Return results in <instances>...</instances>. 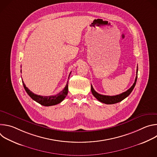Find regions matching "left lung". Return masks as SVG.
<instances>
[{
	"label": "left lung",
	"mask_w": 157,
	"mask_h": 157,
	"mask_svg": "<svg viewBox=\"0 0 157 157\" xmlns=\"http://www.w3.org/2000/svg\"><path fill=\"white\" fill-rule=\"evenodd\" d=\"M137 73H138V66H137V76L136 77V79H135V82L133 84V85L131 86V87L130 89H128L127 91H126L124 93H122V94H120L119 95H116V96H105V95H102V94H100L99 93H98L93 87V86L91 85V92L93 93V95L100 102L106 104H116L117 102H119L121 101H122V100H124L125 98H126L127 96H129V94L132 93V91H133V89L135 87L136 84V82H137Z\"/></svg>",
	"instance_id": "obj_1"
}]
</instances>
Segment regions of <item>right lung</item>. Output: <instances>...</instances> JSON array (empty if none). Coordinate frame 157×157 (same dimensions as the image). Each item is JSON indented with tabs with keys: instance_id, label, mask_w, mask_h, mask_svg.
I'll return each instance as SVG.
<instances>
[{
	"instance_id": "add662e5",
	"label": "right lung",
	"mask_w": 157,
	"mask_h": 157,
	"mask_svg": "<svg viewBox=\"0 0 157 157\" xmlns=\"http://www.w3.org/2000/svg\"><path fill=\"white\" fill-rule=\"evenodd\" d=\"M70 75L68 78H70ZM22 83H23V86L25 89L27 93L29 94V96L33 100H34L36 102L44 106H51V105H54L60 103L61 101L64 100V99L66 98L67 94H68V81H67V84L62 91H61L60 93H59L58 94L55 96H42L35 94L33 93L31 91H30L28 89V87H26L23 81H22Z\"/></svg>"
}]
</instances>
